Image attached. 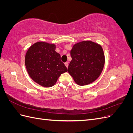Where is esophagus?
Instances as JSON below:
<instances>
[{
    "instance_id": "obj_1",
    "label": "esophagus",
    "mask_w": 133,
    "mask_h": 133,
    "mask_svg": "<svg viewBox=\"0 0 133 133\" xmlns=\"http://www.w3.org/2000/svg\"><path fill=\"white\" fill-rule=\"evenodd\" d=\"M64 64H65V65L66 66V68H68V65H69V64H68V62L65 63H64Z\"/></svg>"
}]
</instances>
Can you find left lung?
Here are the masks:
<instances>
[{
    "label": "left lung",
    "instance_id": "obj_1",
    "mask_svg": "<svg viewBox=\"0 0 133 133\" xmlns=\"http://www.w3.org/2000/svg\"><path fill=\"white\" fill-rule=\"evenodd\" d=\"M72 58L68 73L80 86L88 85L98 78L105 64V56L100 44L90 41L75 44L70 50Z\"/></svg>",
    "mask_w": 133,
    "mask_h": 133
}]
</instances>
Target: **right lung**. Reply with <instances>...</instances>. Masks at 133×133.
I'll return each mask as SVG.
<instances>
[{
  "instance_id": "right-lung-1",
  "label": "right lung",
  "mask_w": 133,
  "mask_h": 133,
  "mask_svg": "<svg viewBox=\"0 0 133 133\" xmlns=\"http://www.w3.org/2000/svg\"><path fill=\"white\" fill-rule=\"evenodd\" d=\"M55 48L54 44L39 42L31 45L25 54L28 74L33 81L44 87H53L60 75L68 71Z\"/></svg>"
}]
</instances>
